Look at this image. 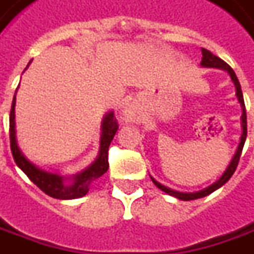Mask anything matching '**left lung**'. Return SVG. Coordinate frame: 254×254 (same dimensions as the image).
Returning a JSON list of instances; mask_svg holds the SVG:
<instances>
[{
    "mask_svg": "<svg viewBox=\"0 0 254 254\" xmlns=\"http://www.w3.org/2000/svg\"><path fill=\"white\" fill-rule=\"evenodd\" d=\"M202 53V59H201V65L202 67H208V68H221V69H225L226 72L229 74L231 76V79H232V82L235 83V89H236V96H238V100H239V103H241V106H242V135H241V142H239V145H238V149H236V152H235L234 158H232V161L231 163L228 165V168H226V171L222 173V176L215 182V183H212L211 186H208L207 189H204V190H200V191H195V193H180V191H176V190H172L169 187L163 186L161 185L159 182H156L154 178L152 179V182H154V185L158 189H161L162 191L165 193H168V194L173 195V197H176L179 200H183V201H189V200H195V198H201V197H205V195L211 194L212 191H215L217 189H219L221 186H224L226 182L229 180V179L232 178V175L236 171V166H238V162H239V158H241V154H242V149L243 145H245V141H246V135H248V122H246V109H245V102H243V95H242V89H241V83L238 81V76L234 72V69L229 67L228 64H226L224 60H221L217 56H214L212 53L208 52L207 49H201Z\"/></svg>",
    "mask_w": 254,
    "mask_h": 254,
    "instance_id": "1",
    "label": "left lung"
}]
</instances>
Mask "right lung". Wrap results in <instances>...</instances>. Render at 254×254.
Listing matches in <instances>:
<instances>
[{
    "label": "right lung",
    "instance_id": "right-lung-1",
    "mask_svg": "<svg viewBox=\"0 0 254 254\" xmlns=\"http://www.w3.org/2000/svg\"><path fill=\"white\" fill-rule=\"evenodd\" d=\"M15 100L16 98L13 96L11 115H9V139H11L12 156H13L16 165L25 172V175L35 183L36 186L53 198L71 200V198L83 197L88 193L92 182L100 178L102 175H105L109 169V161H107L109 145L115 137L116 131L119 128V124L115 119V113L109 112L103 117L98 158L82 172L76 173L72 178H65V176H61L57 173H50V172L37 168L35 163L30 162L28 158L22 154V151L18 147V142H16V131H15ZM67 180L70 182L69 184L66 183Z\"/></svg>",
    "mask_w": 254,
    "mask_h": 254
}]
</instances>
